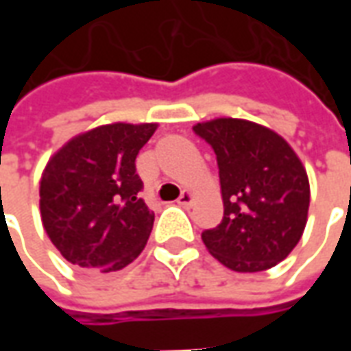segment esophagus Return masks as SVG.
I'll use <instances>...</instances> for the list:
<instances>
[{
  "mask_svg": "<svg viewBox=\"0 0 351 351\" xmlns=\"http://www.w3.org/2000/svg\"><path fill=\"white\" fill-rule=\"evenodd\" d=\"M176 203H178L180 206H190L191 203H193V193L188 190L182 191V195L178 197V201H176Z\"/></svg>",
  "mask_w": 351,
  "mask_h": 351,
  "instance_id": "34e87169",
  "label": "esophagus"
}]
</instances>
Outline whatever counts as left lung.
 Listing matches in <instances>:
<instances>
[{"label": "left lung", "instance_id": "8db88e82", "mask_svg": "<svg viewBox=\"0 0 351 351\" xmlns=\"http://www.w3.org/2000/svg\"><path fill=\"white\" fill-rule=\"evenodd\" d=\"M220 169L223 220L203 243L237 272L271 269L301 241L310 205L306 171L293 148L265 125L216 118L193 125Z\"/></svg>", "mask_w": 351, "mask_h": 351}]
</instances>
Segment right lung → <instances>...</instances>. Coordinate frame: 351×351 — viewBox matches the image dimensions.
<instances>
[{
	"label": "right lung",
	"mask_w": 351,
	"mask_h": 351,
	"mask_svg": "<svg viewBox=\"0 0 351 351\" xmlns=\"http://www.w3.org/2000/svg\"><path fill=\"white\" fill-rule=\"evenodd\" d=\"M158 123H107L58 150L39 188L43 228L69 263L120 271L145 248L154 213L138 191L135 160Z\"/></svg>",
	"instance_id": "obj_1"
}]
</instances>
